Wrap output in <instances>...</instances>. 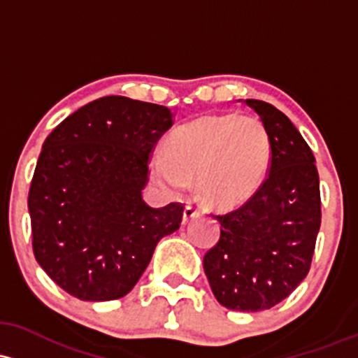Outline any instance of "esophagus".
<instances>
[{"mask_svg":"<svg viewBox=\"0 0 358 358\" xmlns=\"http://www.w3.org/2000/svg\"><path fill=\"white\" fill-rule=\"evenodd\" d=\"M199 214H200L199 207L197 206H192V203H188V206H185V210H183V222L192 221V219L197 217Z\"/></svg>","mask_w":358,"mask_h":358,"instance_id":"obj_1","label":"esophagus"}]
</instances>
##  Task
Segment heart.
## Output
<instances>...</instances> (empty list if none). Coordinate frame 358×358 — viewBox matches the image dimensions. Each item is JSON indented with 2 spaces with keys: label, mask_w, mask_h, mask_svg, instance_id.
Instances as JSON below:
<instances>
[{
  "label": "heart",
  "mask_w": 358,
  "mask_h": 358,
  "mask_svg": "<svg viewBox=\"0 0 358 358\" xmlns=\"http://www.w3.org/2000/svg\"><path fill=\"white\" fill-rule=\"evenodd\" d=\"M270 137L255 117L207 115L178 129L168 148L151 159V176L171 194L187 190L197 176L200 195L233 203L262 183L270 164Z\"/></svg>",
  "instance_id": "b5f03b06"
}]
</instances>
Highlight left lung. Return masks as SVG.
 <instances>
[{"label": "left lung", "instance_id": "obj_1", "mask_svg": "<svg viewBox=\"0 0 358 358\" xmlns=\"http://www.w3.org/2000/svg\"><path fill=\"white\" fill-rule=\"evenodd\" d=\"M270 137L266 178L238 209L214 215L221 238L203 257L215 299L234 311L273 308L311 268L321 226L314 155L287 115L262 100H246Z\"/></svg>", "mask_w": 358, "mask_h": 358}]
</instances>
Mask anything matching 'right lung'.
<instances>
[{
  "label": "right lung",
  "instance_id": "right-lung-1",
  "mask_svg": "<svg viewBox=\"0 0 358 358\" xmlns=\"http://www.w3.org/2000/svg\"><path fill=\"white\" fill-rule=\"evenodd\" d=\"M173 125L163 105L103 96L47 136L29 192L35 260L81 301L129 294L183 203L152 209L143 199L149 159Z\"/></svg>",
  "mask_w": 358,
  "mask_h": 358
}]
</instances>
